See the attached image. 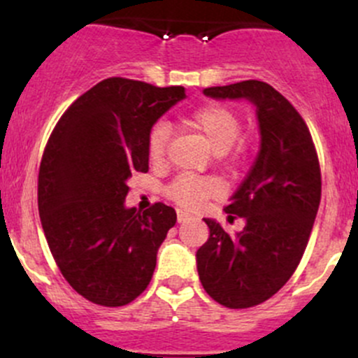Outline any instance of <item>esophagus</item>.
Returning a JSON list of instances; mask_svg holds the SVG:
<instances>
[{"label":"esophagus","instance_id":"esophagus-1","mask_svg":"<svg viewBox=\"0 0 358 358\" xmlns=\"http://www.w3.org/2000/svg\"><path fill=\"white\" fill-rule=\"evenodd\" d=\"M178 222L180 223H183V222H189V220H192V215H190V213H187V211H182V209H178Z\"/></svg>","mask_w":358,"mask_h":358}]
</instances>
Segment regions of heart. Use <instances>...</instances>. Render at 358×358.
I'll return each instance as SVG.
<instances>
[{
  "mask_svg": "<svg viewBox=\"0 0 358 358\" xmlns=\"http://www.w3.org/2000/svg\"><path fill=\"white\" fill-rule=\"evenodd\" d=\"M182 122L199 133L215 154L229 152L241 135V121L236 112L218 103L199 107L190 114L183 115ZM168 140L169 129L166 124L159 122L150 129L149 138H147V154L154 164H159L164 159ZM168 194L178 204L185 208H196L208 197L216 196L218 185L213 180L202 178V176L182 175L171 183Z\"/></svg>",
  "mask_w": 358,
  "mask_h": 358,
  "instance_id": "b5f03b06",
  "label": "heart"
}]
</instances>
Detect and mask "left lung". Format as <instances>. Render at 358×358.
<instances>
[{"label": "left lung", "mask_w": 358, "mask_h": 358, "mask_svg": "<svg viewBox=\"0 0 358 358\" xmlns=\"http://www.w3.org/2000/svg\"><path fill=\"white\" fill-rule=\"evenodd\" d=\"M204 95L246 100L258 115V156L225 208L246 225L229 236L204 218L209 237L196 252L204 291L227 308H249L272 298L305 252L320 204L319 159L301 115L266 83L213 86Z\"/></svg>", "instance_id": "1"}]
</instances>
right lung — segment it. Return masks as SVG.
<instances>
[{
  "label": "right lung",
  "mask_w": 358,
  "mask_h": 358,
  "mask_svg": "<svg viewBox=\"0 0 358 358\" xmlns=\"http://www.w3.org/2000/svg\"><path fill=\"white\" fill-rule=\"evenodd\" d=\"M183 99L182 86L103 79L64 112L46 143L39 218L60 272L88 301L128 305L152 279L176 213L162 202L136 211L124 199L131 173L149 171L150 129Z\"/></svg>",
  "instance_id": "obj_1"
}]
</instances>
